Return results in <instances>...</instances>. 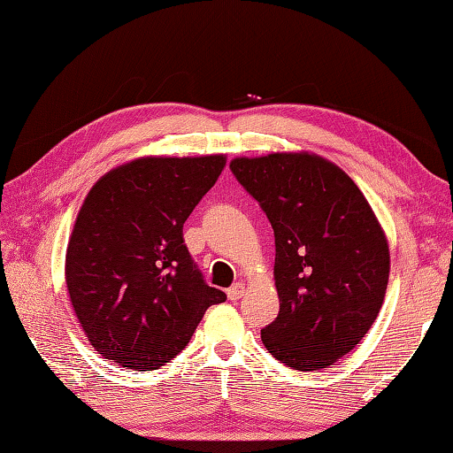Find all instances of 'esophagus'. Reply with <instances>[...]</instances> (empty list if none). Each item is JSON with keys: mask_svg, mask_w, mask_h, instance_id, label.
Masks as SVG:
<instances>
[{"mask_svg": "<svg viewBox=\"0 0 453 453\" xmlns=\"http://www.w3.org/2000/svg\"><path fill=\"white\" fill-rule=\"evenodd\" d=\"M243 293H245V283H235L234 287H229V289H227V299L237 301V299L243 297Z\"/></svg>", "mask_w": 453, "mask_h": 453, "instance_id": "1", "label": "esophagus"}]
</instances>
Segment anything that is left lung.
I'll return each mask as SVG.
<instances>
[{"label": "left lung", "instance_id": "8db88e82", "mask_svg": "<svg viewBox=\"0 0 453 453\" xmlns=\"http://www.w3.org/2000/svg\"><path fill=\"white\" fill-rule=\"evenodd\" d=\"M229 168L275 234L279 315L263 344L295 370L333 366L384 303L390 250L380 221L347 172L315 152L237 156Z\"/></svg>", "mask_w": 453, "mask_h": 453}]
</instances>
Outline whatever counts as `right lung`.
<instances>
[{
  "instance_id": "1",
  "label": "right lung",
  "mask_w": 453,
  "mask_h": 453,
  "mask_svg": "<svg viewBox=\"0 0 453 453\" xmlns=\"http://www.w3.org/2000/svg\"><path fill=\"white\" fill-rule=\"evenodd\" d=\"M226 160L138 156L88 190L65 253V283L88 342L111 363L164 366L190 342L208 307L226 301L203 283L182 234Z\"/></svg>"
}]
</instances>
